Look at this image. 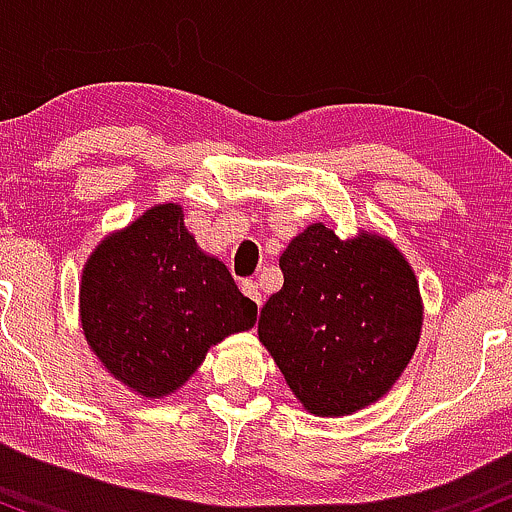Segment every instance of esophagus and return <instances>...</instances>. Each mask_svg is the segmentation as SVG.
<instances>
[{
    "label": "esophagus",
    "mask_w": 512,
    "mask_h": 512,
    "mask_svg": "<svg viewBox=\"0 0 512 512\" xmlns=\"http://www.w3.org/2000/svg\"><path fill=\"white\" fill-rule=\"evenodd\" d=\"M241 292H244V295L249 297V300H254L256 304H261V290H258L256 280H244V283H241Z\"/></svg>",
    "instance_id": "esophagus-1"
}]
</instances>
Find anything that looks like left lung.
<instances>
[{
  "instance_id": "left-lung-1",
  "label": "left lung",
  "mask_w": 512,
  "mask_h": 512,
  "mask_svg": "<svg viewBox=\"0 0 512 512\" xmlns=\"http://www.w3.org/2000/svg\"><path fill=\"white\" fill-rule=\"evenodd\" d=\"M285 283L263 304L258 338L314 416H346L392 389L421 338L423 302L389 239H338L309 225L280 256Z\"/></svg>"
}]
</instances>
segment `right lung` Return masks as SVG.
<instances>
[{"instance_id":"add662e5","label":"right lung","mask_w":512,"mask_h":512,"mask_svg":"<svg viewBox=\"0 0 512 512\" xmlns=\"http://www.w3.org/2000/svg\"><path fill=\"white\" fill-rule=\"evenodd\" d=\"M79 317L103 367L147 399L174 394L205 353L256 324V302L203 254L176 203L108 234L82 271Z\"/></svg>"}]
</instances>
